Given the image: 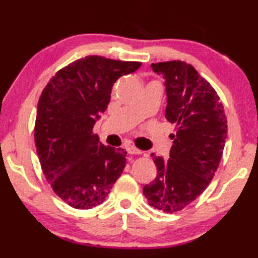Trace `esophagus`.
Returning <instances> with one entry per match:
<instances>
[{
    "mask_svg": "<svg viewBox=\"0 0 258 258\" xmlns=\"http://www.w3.org/2000/svg\"><path fill=\"white\" fill-rule=\"evenodd\" d=\"M126 151H128L130 155H141V154H142V151H141L140 149H137L136 147H133V146L126 148Z\"/></svg>",
    "mask_w": 258,
    "mask_h": 258,
    "instance_id": "1",
    "label": "esophagus"
}]
</instances>
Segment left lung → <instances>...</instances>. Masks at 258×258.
Masks as SVG:
<instances>
[{"label":"left lung","mask_w":258,"mask_h":258,"mask_svg":"<svg viewBox=\"0 0 258 258\" xmlns=\"http://www.w3.org/2000/svg\"><path fill=\"white\" fill-rule=\"evenodd\" d=\"M164 79L165 118L177 125L168 160L151 154L157 176L146 184L148 203L177 213L202 194L216 172L227 139L223 104L210 83L183 61L153 63Z\"/></svg>","instance_id":"1"}]
</instances>
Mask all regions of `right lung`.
Listing matches in <instances>:
<instances>
[{"instance_id": "1", "label": "right lung", "mask_w": 258, "mask_h": 258, "mask_svg": "<svg viewBox=\"0 0 258 258\" xmlns=\"http://www.w3.org/2000/svg\"><path fill=\"white\" fill-rule=\"evenodd\" d=\"M140 67L87 56L58 70L42 91L35 122L38 160L52 190L70 207L102 204L123 172L126 151L103 146L93 128L114 83Z\"/></svg>"}]
</instances>
